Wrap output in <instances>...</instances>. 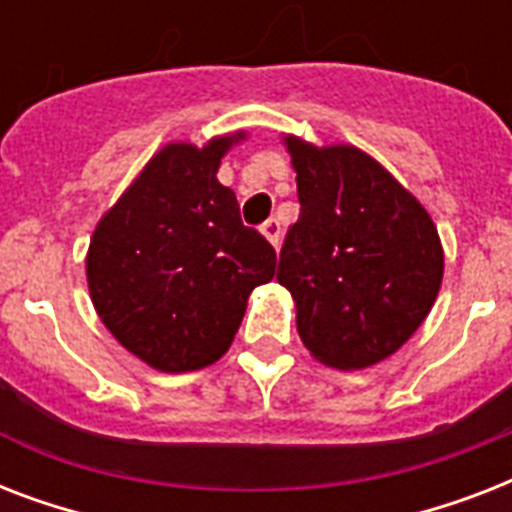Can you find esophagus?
<instances>
[{"label": "esophagus", "mask_w": 512, "mask_h": 512, "mask_svg": "<svg viewBox=\"0 0 512 512\" xmlns=\"http://www.w3.org/2000/svg\"><path fill=\"white\" fill-rule=\"evenodd\" d=\"M260 231H263V236L268 241H271L273 247H279L281 241V223L276 220V217H271V220H265L263 225H260Z\"/></svg>", "instance_id": "obj_1"}]
</instances>
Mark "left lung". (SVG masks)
Returning a JSON list of instances; mask_svg holds the SVG:
<instances>
[{
  "instance_id": "obj_1",
  "label": "left lung",
  "mask_w": 512,
  "mask_h": 512,
  "mask_svg": "<svg viewBox=\"0 0 512 512\" xmlns=\"http://www.w3.org/2000/svg\"><path fill=\"white\" fill-rule=\"evenodd\" d=\"M300 217L279 255L297 332L321 364L364 369L417 332L444 279L430 215L382 164L353 146L287 138Z\"/></svg>"
}]
</instances>
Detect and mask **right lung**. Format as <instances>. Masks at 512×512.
<instances>
[{
	"mask_svg": "<svg viewBox=\"0 0 512 512\" xmlns=\"http://www.w3.org/2000/svg\"><path fill=\"white\" fill-rule=\"evenodd\" d=\"M241 138L164 146L92 233V305L159 372L215 364L239 332L249 292L276 273V249L241 223L236 193L217 180Z\"/></svg>",
	"mask_w": 512,
	"mask_h": 512,
	"instance_id": "1",
	"label": "right lung"
}]
</instances>
